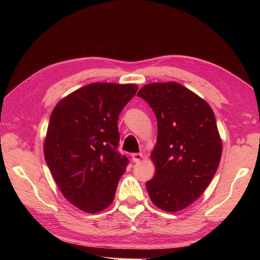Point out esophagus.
<instances>
[{
	"label": "esophagus",
	"mask_w": 260,
	"mask_h": 260,
	"mask_svg": "<svg viewBox=\"0 0 260 260\" xmlns=\"http://www.w3.org/2000/svg\"><path fill=\"white\" fill-rule=\"evenodd\" d=\"M143 158V155L141 154V153H135V154H132V160L135 161V162H139V161H141V159Z\"/></svg>",
	"instance_id": "1"
}]
</instances>
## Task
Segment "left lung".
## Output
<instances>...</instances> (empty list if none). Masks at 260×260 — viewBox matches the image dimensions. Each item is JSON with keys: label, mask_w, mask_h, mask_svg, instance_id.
Here are the masks:
<instances>
[{"label": "left lung", "mask_w": 260, "mask_h": 260, "mask_svg": "<svg viewBox=\"0 0 260 260\" xmlns=\"http://www.w3.org/2000/svg\"><path fill=\"white\" fill-rule=\"evenodd\" d=\"M157 118L151 154L155 175L146 182L158 208L176 212L198 200L214 178L222 153L215 114L205 101L177 82L149 83L138 92Z\"/></svg>", "instance_id": "obj_1"}]
</instances>
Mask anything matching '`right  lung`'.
I'll return each mask as SVG.
<instances>
[{
    "mask_svg": "<svg viewBox=\"0 0 260 260\" xmlns=\"http://www.w3.org/2000/svg\"><path fill=\"white\" fill-rule=\"evenodd\" d=\"M138 85L94 82L55 106L44 140V157L66 200L95 214L114 201L128 158L117 151L118 116Z\"/></svg>",
    "mask_w": 260,
    "mask_h": 260,
    "instance_id": "1",
    "label": "right lung"
}]
</instances>
